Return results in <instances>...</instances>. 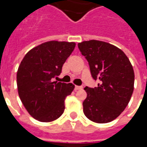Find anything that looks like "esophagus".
I'll return each instance as SVG.
<instances>
[{
  "instance_id": "esophagus-1",
  "label": "esophagus",
  "mask_w": 147,
  "mask_h": 147,
  "mask_svg": "<svg viewBox=\"0 0 147 147\" xmlns=\"http://www.w3.org/2000/svg\"><path fill=\"white\" fill-rule=\"evenodd\" d=\"M82 89H83V86H75V90H82Z\"/></svg>"
}]
</instances>
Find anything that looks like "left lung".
<instances>
[{"label": "left lung", "instance_id": "8db88e82", "mask_svg": "<svg viewBox=\"0 0 147 147\" xmlns=\"http://www.w3.org/2000/svg\"><path fill=\"white\" fill-rule=\"evenodd\" d=\"M89 63L98 87L86 86L83 113L89 120L105 123L115 120L124 110L134 90L135 74L125 53L108 42L90 40L78 44Z\"/></svg>", "mask_w": 147, "mask_h": 147}]
</instances>
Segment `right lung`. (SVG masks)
I'll use <instances>...</instances> for the list:
<instances>
[{
    "instance_id": "obj_1",
    "label": "right lung",
    "mask_w": 147,
    "mask_h": 147,
    "mask_svg": "<svg viewBox=\"0 0 147 147\" xmlns=\"http://www.w3.org/2000/svg\"><path fill=\"white\" fill-rule=\"evenodd\" d=\"M75 42L50 41L25 55L17 71V87L22 103L30 116L50 122L64 111V100L75 88L72 83L53 82L73 52Z\"/></svg>"
}]
</instances>
